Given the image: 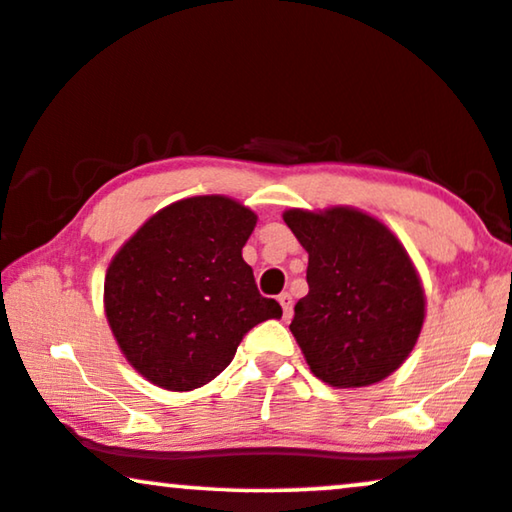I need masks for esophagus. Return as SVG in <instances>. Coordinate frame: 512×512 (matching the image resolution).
Segmentation results:
<instances>
[{
    "mask_svg": "<svg viewBox=\"0 0 512 512\" xmlns=\"http://www.w3.org/2000/svg\"><path fill=\"white\" fill-rule=\"evenodd\" d=\"M278 302H281L283 307V319H290V316H293V295L281 293L278 295Z\"/></svg>",
    "mask_w": 512,
    "mask_h": 512,
    "instance_id": "obj_1",
    "label": "esophagus"
}]
</instances>
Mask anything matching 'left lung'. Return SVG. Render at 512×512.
<instances>
[{
  "label": "left lung",
  "instance_id": "obj_1",
  "mask_svg": "<svg viewBox=\"0 0 512 512\" xmlns=\"http://www.w3.org/2000/svg\"><path fill=\"white\" fill-rule=\"evenodd\" d=\"M283 222L309 252V293L290 323L316 378L366 387L397 371L425 319L420 278L397 236L354 208L288 210Z\"/></svg>",
  "mask_w": 512,
  "mask_h": 512
}]
</instances>
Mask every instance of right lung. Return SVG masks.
Wrapping results in <instances>:
<instances>
[{
	"instance_id": "obj_1",
	"label": "right lung",
	"mask_w": 512,
	"mask_h": 512,
	"mask_svg": "<svg viewBox=\"0 0 512 512\" xmlns=\"http://www.w3.org/2000/svg\"><path fill=\"white\" fill-rule=\"evenodd\" d=\"M257 215L226 196L167 205L118 250L103 283L108 326L153 385L189 392L217 378L243 335L281 319L241 250Z\"/></svg>"
}]
</instances>
